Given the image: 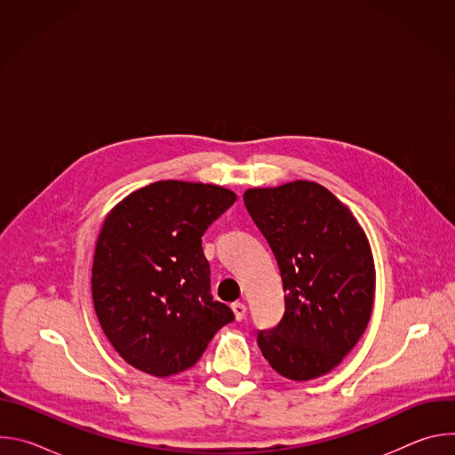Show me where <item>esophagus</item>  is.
<instances>
[{"mask_svg":"<svg viewBox=\"0 0 455 455\" xmlns=\"http://www.w3.org/2000/svg\"><path fill=\"white\" fill-rule=\"evenodd\" d=\"M232 311L235 315V320H243L246 315V306L243 302H234L232 304Z\"/></svg>","mask_w":455,"mask_h":455,"instance_id":"1","label":"esophagus"}]
</instances>
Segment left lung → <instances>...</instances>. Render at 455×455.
<instances>
[{
	"instance_id": "1",
	"label": "left lung",
	"mask_w": 455,
	"mask_h": 455,
	"mask_svg": "<svg viewBox=\"0 0 455 455\" xmlns=\"http://www.w3.org/2000/svg\"><path fill=\"white\" fill-rule=\"evenodd\" d=\"M243 200L275 255L286 293L283 318L257 331V346L284 378L326 374L371 318L374 265L367 237L351 211L315 181L248 188Z\"/></svg>"
}]
</instances>
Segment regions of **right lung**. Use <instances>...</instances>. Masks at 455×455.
Here are the masks:
<instances>
[{"label": "right lung", "instance_id": "obj_1", "mask_svg": "<svg viewBox=\"0 0 455 455\" xmlns=\"http://www.w3.org/2000/svg\"><path fill=\"white\" fill-rule=\"evenodd\" d=\"M235 202L228 188L165 180L129 194L97 239L92 293L115 351L153 376L200 360L232 309L211 293L202 235Z\"/></svg>", "mask_w": 455, "mask_h": 455}]
</instances>
